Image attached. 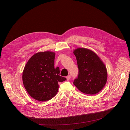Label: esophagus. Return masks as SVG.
<instances>
[{
	"instance_id": "esophagus-1",
	"label": "esophagus",
	"mask_w": 130,
	"mask_h": 130,
	"mask_svg": "<svg viewBox=\"0 0 130 130\" xmlns=\"http://www.w3.org/2000/svg\"><path fill=\"white\" fill-rule=\"evenodd\" d=\"M70 78H71V76H70V75H68V76H67V77H66L67 80H69L70 79Z\"/></svg>"
}]
</instances>
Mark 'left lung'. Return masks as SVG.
I'll return each mask as SVG.
<instances>
[{
  "label": "left lung",
  "instance_id": "8db88e82",
  "mask_svg": "<svg viewBox=\"0 0 130 130\" xmlns=\"http://www.w3.org/2000/svg\"><path fill=\"white\" fill-rule=\"evenodd\" d=\"M76 57L79 73L73 81L77 88L84 94H97L107 81L106 67L98 55L92 51L80 48L73 51Z\"/></svg>",
  "mask_w": 130,
  "mask_h": 130
}]
</instances>
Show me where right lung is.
Instances as JSON below:
<instances>
[{
    "label": "right lung",
    "instance_id": "obj_1",
    "mask_svg": "<svg viewBox=\"0 0 130 130\" xmlns=\"http://www.w3.org/2000/svg\"><path fill=\"white\" fill-rule=\"evenodd\" d=\"M55 53H36L29 60L23 72V82L29 95L34 99L48 101L57 95L59 82L66 78L60 76L59 67L54 68Z\"/></svg>",
    "mask_w": 130,
    "mask_h": 130
}]
</instances>
